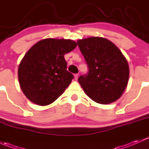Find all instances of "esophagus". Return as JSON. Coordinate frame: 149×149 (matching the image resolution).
Wrapping results in <instances>:
<instances>
[{
	"label": "esophagus",
	"mask_w": 149,
	"mask_h": 149,
	"mask_svg": "<svg viewBox=\"0 0 149 149\" xmlns=\"http://www.w3.org/2000/svg\"><path fill=\"white\" fill-rule=\"evenodd\" d=\"M74 79H76V80H77V79H79V74H78V73H76V74L74 75Z\"/></svg>",
	"instance_id": "esophagus-1"
}]
</instances>
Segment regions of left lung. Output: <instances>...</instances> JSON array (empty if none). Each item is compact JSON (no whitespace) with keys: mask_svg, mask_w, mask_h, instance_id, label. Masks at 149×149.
<instances>
[{"mask_svg":"<svg viewBox=\"0 0 149 149\" xmlns=\"http://www.w3.org/2000/svg\"><path fill=\"white\" fill-rule=\"evenodd\" d=\"M78 46L88 65L78 79L84 92L94 102L107 104L118 100L127 85L129 66L115 44L100 37L79 40Z\"/></svg>","mask_w":149,"mask_h":149,"instance_id":"1","label":"left lung"}]
</instances>
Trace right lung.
Instances as JSON below:
<instances>
[{"label":"right lung","instance_id":"right-lung-1","mask_svg":"<svg viewBox=\"0 0 149 149\" xmlns=\"http://www.w3.org/2000/svg\"><path fill=\"white\" fill-rule=\"evenodd\" d=\"M76 45L73 40L48 38L29 49L19 64L18 77L22 91L30 101L48 105L65 91L73 76L67 70L64 55Z\"/></svg>","mask_w":149,"mask_h":149}]
</instances>
